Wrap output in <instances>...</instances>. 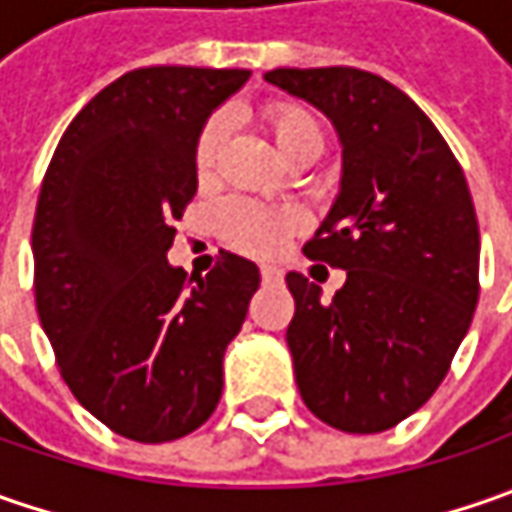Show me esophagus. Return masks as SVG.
<instances>
[{
  "mask_svg": "<svg viewBox=\"0 0 512 512\" xmlns=\"http://www.w3.org/2000/svg\"><path fill=\"white\" fill-rule=\"evenodd\" d=\"M259 273H262V282H265V285H276V282H282V267L262 265L259 267Z\"/></svg>",
  "mask_w": 512,
  "mask_h": 512,
  "instance_id": "34e87169",
  "label": "esophagus"
}]
</instances>
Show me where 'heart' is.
<instances>
[{"instance_id":"heart-1","label":"heart","mask_w":512,"mask_h":512,"mask_svg":"<svg viewBox=\"0 0 512 512\" xmlns=\"http://www.w3.org/2000/svg\"><path fill=\"white\" fill-rule=\"evenodd\" d=\"M262 116H265L270 136L276 139V148L285 153V159H293L307 150H313L316 156L322 153L325 136L310 110L290 105V102H276V105H267ZM222 139H225V122L216 116L202 128L196 139V150H193V165L202 179L216 165ZM216 225L230 247L242 253H253V256H273L276 250H282V245L296 230L305 227V213L293 205H259L250 199H227L225 205L216 210Z\"/></svg>"}]
</instances>
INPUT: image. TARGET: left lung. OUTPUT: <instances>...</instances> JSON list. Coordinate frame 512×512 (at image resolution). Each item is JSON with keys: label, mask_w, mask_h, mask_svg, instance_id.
I'll use <instances>...</instances> for the list:
<instances>
[{"label": "left lung", "mask_w": 512, "mask_h": 512, "mask_svg": "<svg viewBox=\"0 0 512 512\" xmlns=\"http://www.w3.org/2000/svg\"><path fill=\"white\" fill-rule=\"evenodd\" d=\"M342 139V190L307 259L342 267L333 302L287 273V347L313 416L382 433L442 384L479 302V222L462 165L407 93L359 68H276Z\"/></svg>", "instance_id": "obj_1"}]
</instances>
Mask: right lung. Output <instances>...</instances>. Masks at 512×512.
<instances>
[{"instance_id": "1", "label": "right lung", "mask_w": 512, "mask_h": 512, "mask_svg": "<svg viewBox=\"0 0 512 512\" xmlns=\"http://www.w3.org/2000/svg\"><path fill=\"white\" fill-rule=\"evenodd\" d=\"M250 70L159 65L119 76L76 113L33 219V293L79 404L133 442L182 439L222 399V359L259 267L219 253L196 285L168 265L196 196L207 116Z\"/></svg>"}]
</instances>
